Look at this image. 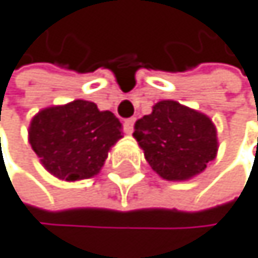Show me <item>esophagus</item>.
Masks as SVG:
<instances>
[{"label": "esophagus", "instance_id": "esophagus-1", "mask_svg": "<svg viewBox=\"0 0 258 258\" xmlns=\"http://www.w3.org/2000/svg\"><path fill=\"white\" fill-rule=\"evenodd\" d=\"M134 122H136V118H129L122 122V127H124V132H126V134H132V131H134Z\"/></svg>", "mask_w": 258, "mask_h": 258}]
</instances>
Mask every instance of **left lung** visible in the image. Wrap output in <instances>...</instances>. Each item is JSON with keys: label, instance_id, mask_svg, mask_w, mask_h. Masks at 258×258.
<instances>
[{"label": "left lung", "instance_id": "1", "mask_svg": "<svg viewBox=\"0 0 258 258\" xmlns=\"http://www.w3.org/2000/svg\"><path fill=\"white\" fill-rule=\"evenodd\" d=\"M134 137L151 169L166 180H188L201 174L219 150L214 122L175 100L158 102L136 122Z\"/></svg>", "mask_w": 258, "mask_h": 258}]
</instances>
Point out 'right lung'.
Segmentation results:
<instances>
[{
  "instance_id": "1",
  "label": "right lung",
  "mask_w": 258,
  "mask_h": 258,
  "mask_svg": "<svg viewBox=\"0 0 258 258\" xmlns=\"http://www.w3.org/2000/svg\"><path fill=\"white\" fill-rule=\"evenodd\" d=\"M121 137L119 119L87 100L41 110L28 129L30 145L41 164L67 182L97 175Z\"/></svg>"
}]
</instances>
